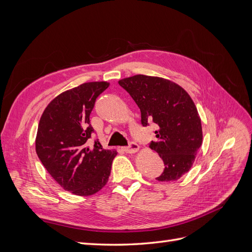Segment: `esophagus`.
<instances>
[{
    "mask_svg": "<svg viewBox=\"0 0 252 252\" xmlns=\"http://www.w3.org/2000/svg\"><path fill=\"white\" fill-rule=\"evenodd\" d=\"M139 149H140V146L136 143H134V142L129 144V146L122 148V150L127 152V154H135L136 151H139Z\"/></svg>",
    "mask_w": 252,
    "mask_h": 252,
    "instance_id": "1",
    "label": "esophagus"
}]
</instances>
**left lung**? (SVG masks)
Instances as JSON below:
<instances>
[{
    "label": "left lung",
    "mask_w": 252,
    "mask_h": 252,
    "mask_svg": "<svg viewBox=\"0 0 252 252\" xmlns=\"http://www.w3.org/2000/svg\"><path fill=\"white\" fill-rule=\"evenodd\" d=\"M139 106L141 122L158 125L157 141L149 147L165 164L159 182L179 180L189 171L203 143L199 112L187 91L177 83L158 77L136 74L119 81Z\"/></svg>",
    "instance_id": "obj_1"
}]
</instances>
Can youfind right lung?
Segmentation results:
<instances>
[{"instance_id": "add662e5", "label": "right lung", "mask_w": 252, "mask_h": 252, "mask_svg": "<svg viewBox=\"0 0 252 252\" xmlns=\"http://www.w3.org/2000/svg\"><path fill=\"white\" fill-rule=\"evenodd\" d=\"M107 82H89L66 90L45 108L37 127L35 151L58 184L75 195L94 194L107 184L117 150L98 141L89 147V116Z\"/></svg>"}]
</instances>
